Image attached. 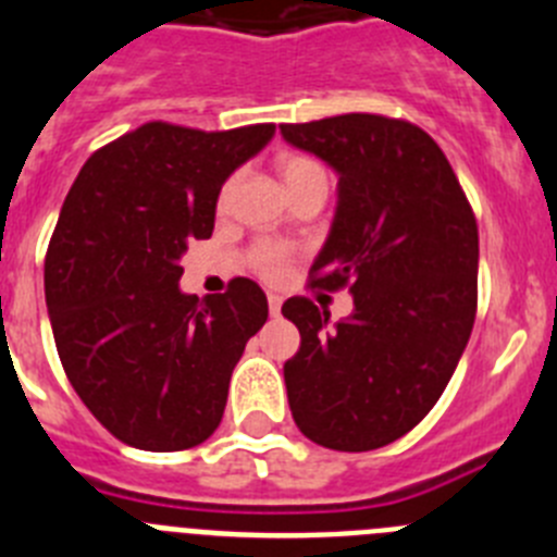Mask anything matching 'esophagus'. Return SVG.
I'll use <instances>...</instances> for the list:
<instances>
[{
  "label": "esophagus",
  "instance_id": "esophagus-1",
  "mask_svg": "<svg viewBox=\"0 0 557 557\" xmlns=\"http://www.w3.org/2000/svg\"><path fill=\"white\" fill-rule=\"evenodd\" d=\"M268 307H270V314H273V318H278V314H282V295L270 293L268 295Z\"/></svg>",
  "mask_w": 557,
  "mask_h": 557
}]
</instances>
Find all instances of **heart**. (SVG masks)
<instances>
[{"label":"heart","mask_w":557,"mask_h":557,"mask_svg":"<svg viewBox=\"0 0 557 557\" xmlns=\"http://www.w3.org/2000/svg\"><path fill=\"white\" fill-rule=\"evenodd\" d=\"M278 175H282L287 191L301 189L309 184H326V170L309 156H298V152H289L278 159ZM256 264L264 275H282L287 268V250L278 248V245H262L256 250Z\"/></svg>","instance_id":"b5f03b06"}]
</instances>
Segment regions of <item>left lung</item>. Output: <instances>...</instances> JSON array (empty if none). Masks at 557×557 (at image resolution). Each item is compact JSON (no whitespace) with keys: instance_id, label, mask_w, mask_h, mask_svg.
<instances>
[{"instance_id":"obj_1","label":"left lung","mask_w":557,"mask_h":557,"mask_svg":"<svg viewBox=\"0 0 557 557\" xmlns=\"http://www.w3.org/2000/svg\"><path fill=\"white\" fill-rule=\"evenodd\" d=\"M287 145L337 172V209L314 287H348L332 323L309 298L284 318L301 348L284 362L289 410L309 441L337 451L387 446L435 407L476 314L480 236L430 133L376 113L282 125Z\"/></svg>"}]
</instances>
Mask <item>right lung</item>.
<instances>
[{"label":"right lung","mask_w":557,"mask_h":557,"mask_svg":"<svg viewBox=\"0 0 557 557\" xmlns=\"http://www.w3.org/2000/svg\"><path fill=\"white\" fill-rule=\"evenodd\" d=\"M273 133L147 122L97 150L63 200L44 262L49 323L72 387L122 444L191 449L223 421L268 298L250 278L184 293L181 259L209 239L223 184Z\"/></svg>","instance_id":"add662e5"}]
</instances>
